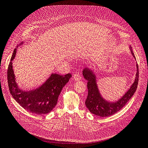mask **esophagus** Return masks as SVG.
<instances>
[{
    "instance_id": "1",
    "label": "esophagus",
    "mask_w": 148,
    "mask_h": 148,
    "mask_svg": "<svg viewBox=\"0 0 148 148\" xmlns=\"http://www.w3.org/2000/svg\"><path fill=\"white\" fill-rule=\"evenodd\" d=\"M73 78L75 80L78 81L81 79V75L79 73H75L73 75Z\"/></svg>"
}]
</instances>
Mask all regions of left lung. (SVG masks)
<instances>
[{"mask_svg": "<svg viewBox=\"0 0 148 148\" xmlns=\"http://www.w3.org/2000/svg\"><path fill=\"white\" fill-rule=\"evenodd\" d=\"M131 52L135 57L133 51L131 48ZM137 74L134 83L130 89L117 102L110 103L103 99L99 92L96 84L95 76L93 73L88 68H85L83 71V75L86 80H88V96L85 100V105L89 111L92 114L99 117H109L117 113L123 108L134 95L138 85L139 72L138 66L137 65Z\"/></svg>", "mask_w": 148, "mask_h": 148, "instance_id": "1", "label": "left lung"}]
</instances>
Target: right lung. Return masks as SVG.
Listing matches in <instances>:
<instances>
[{
  "mask_svg": "<svg viewBox=\"0 0 148 148\" xmlns=\"http://www.w3.org/2000/svg\"><path fill=\"white\" fill-rule=\"evenodd\" d=\"M16 50V48L14 50L7 70L8 84L11 95L23 108L30 112L38 115L50 112L57 105L62 89L71 77V74H52L39 88L33 91L24 92L18 88L12 69V61L15 57Z\"/></svg>",
  "mask_w": 148,
  "mask_h": 148,
  "instance_id": "add662e5",
  "label": "right lung"
}]
</instances>
